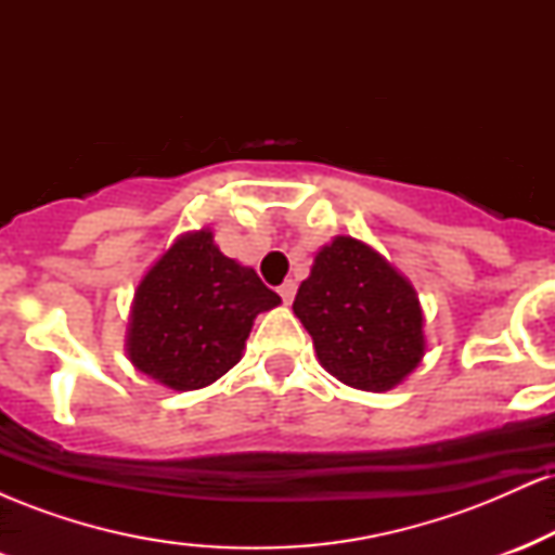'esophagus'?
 <instances>
[{"label": "esophagus", "mask_w": 555, "mask_h": 555, "mask_svg": "<svg viewBox=\"0 0 555 555\" xmlns=\"http://www.w3.org/2000/svg\"><path fill=\"white\" fill-rule=\"evenodd\" d=\"M279 295H282V299H284V302H286V305H289V302H292V299H295V295H297V284H295V282H292V279H289V282H284L282 286H279Z\"/></svg>", "instance_id": "1"}]
</instances>
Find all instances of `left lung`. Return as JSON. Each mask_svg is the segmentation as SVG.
I'll use <instances>...</instances> for the list:
<instances>
[{
  "instance_id": "left-lung-1",
  "label": "left lung",
  "mask_w": 555,
  "mask_h": 555,
  "mask_svg": "<svg viewBox=\"0 0 555 555\" xmlns=\"http://www.w3.org/2000/svg\"><path fill=\"white\" fill-rule=\"evenodd\" d=\"M292 310L313 336L321 365L362 391L393 388L425 352L412 284L354 237H336L318 253Z\"/></svg>"
}]
</instances>
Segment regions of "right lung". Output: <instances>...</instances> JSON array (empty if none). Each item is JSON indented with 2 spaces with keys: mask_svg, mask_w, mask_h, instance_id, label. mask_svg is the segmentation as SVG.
Here are the masks:
<instances>
[{
  "mask_svg": "<svg viewBox=\"0 0 555 555\" xmlns=\"http://www.w3.org/2000/svg\"><path fill=\"white\" fill-rule=\"evenodd\" d=\"M279 302L256 271L227 258L203 229L177 240L140 282L127 354L175 391L203 388L237 365L256 315Z\"/></svg>",
  "mask_w": 555,
  "mask_h": 555,
  "instance_id": "1",
  "label": "right lung"
}]
</instances>
